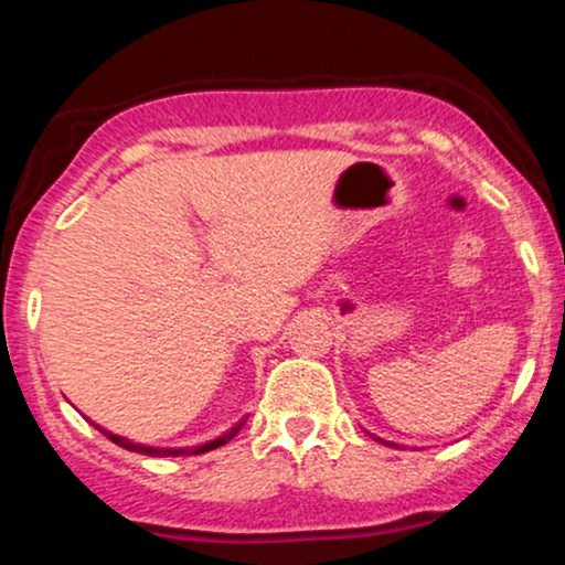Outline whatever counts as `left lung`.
<instances>
[{"label": "left lung", "mask_w": 565, "mask_h": 565, "mask_svg": "<svg viewBox=\"0 0 565 565\" xmlns=\"http://www.w3.org/2000/svg\"><path fill=\"white\" fill-rule=\"evenodd\" d=\"M377 440H382V438H377ZM382 444H387V446H395V444H391V440H382Z\"/></svg>", "instance_id": "left-lung-1"}]
</instances>
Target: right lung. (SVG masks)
Wrapping results in <instances>:
<instances>
[{
    "label": "right lung",
    "instance_id": "right-lung-1",
    "mask_svg": "<svg viewBox=\"0 0 565 565\" xmlns=\"http://www.w3.org/2000/svg\"><path fill=\"white\" fill-rule=\"evenodd\" d=\"M244 427V419L242 423H236L231 427L228 433H223V436L220 438H215V440H210V444H201V446H188V449H157V446H142V444H132V440H127V438H121V436H114V433H108V430H103V427H97V430L103 433V436H106L108 440H114L116 446H121V449H127V451H135V454H146V457H191V454H204V451H212V449H217V446H223V444H228V440L236 436L238 430H242Z\"/></svg>",
    "mask_w": 565,
    "mask_h": 565
}]
</instances>
